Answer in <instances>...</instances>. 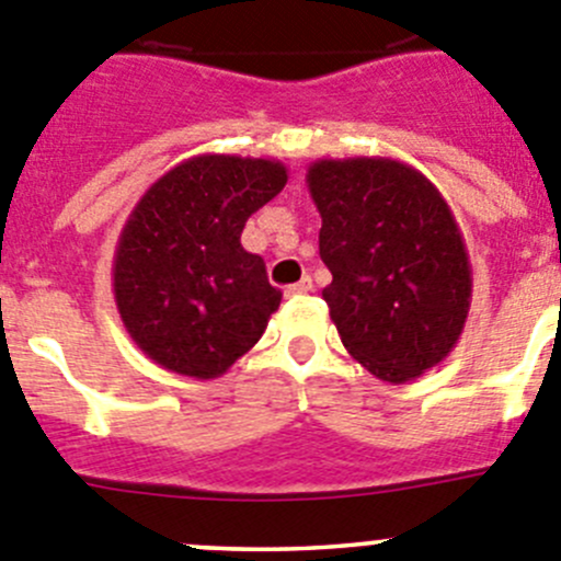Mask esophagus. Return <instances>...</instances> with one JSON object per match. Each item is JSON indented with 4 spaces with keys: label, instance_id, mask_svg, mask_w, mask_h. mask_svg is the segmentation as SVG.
Segmentation results:
<instances>
[{
    "label": "esophagus",
    "instance_id": "1",
    "mask_svg": "<svg viewBox=\"0 0 561 561\" xmlns=\"http://www.w3.org/2000/svg\"><path fill=\"white\" fill-rule=\"evenodd\" d=\"M311 289H313L311 277H302V280H297V284H291L289 289H286V297H302V295H308Z\"/></svg>",
    "mask_w": 561,
    "mask_h": 561
}]
</instances>
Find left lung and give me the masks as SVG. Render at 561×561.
I'll list each match as a JSON object with an SVG mask.
<instances>
[{"label": "left lung", "instance_id": "8db88e82", "mask_svg": "<svg viewBox=\"0 0 561 561\" xmlns=\"http://www.w3.org/2000/svg\"><path fill=\"white\" fill-rule=\"evenodd\" d=\"M322 297L341 344L382 382H410L455 350L471 308L466 239L437 186L386 157L319 159Z\"/></svg>", "mask_w": 561, "mask_h": 561}]
</instances>
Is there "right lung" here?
<instances>
[{
  "label": "right lung",
  "mask_w": 561,
  "mask_h": 561,
  "mask_svg": "<svg viewBox=\"0 0 561 561\" xmlns=\"http://www.w3.org/2000/svg\"><path fill=\"white\" fill-rule=\"evenodd\" d=\"M286 179L275 159L201 153L137 201L117 239L112 289L124 328L153 364L215 380L261 339L284 295L239 239Z\"/></svg>",
  "instance_id": "obj_1"
}]
</instances>
